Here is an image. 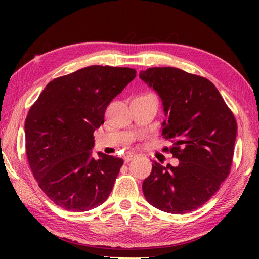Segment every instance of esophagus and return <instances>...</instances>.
<instances>
[{
    "instance_id": "obj_1",
    "label": "esophagus",
    "mask_w": 259,
    "mask_h": 259,
    "mask_svg": "<svg viewBox=\"0 0 259 259\" xmlns=\"http://www.w3.org/2000/svg\"><path fill=\"white\" fill-rule=\"evenodd\" d=\"M135 157H137L136 153H134V152H128V153H126V155L124 156V161H125V162H129V161L133 160V159H134Z\"/></svg>"
}]
</instances>
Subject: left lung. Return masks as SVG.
<instances>
[{
    "label": "left lung",
    "instance_id": "left-lung-1",
    "mask_svg": "<svg viewBox=\"0 0 259 259\" xmlns=\"http://www.w3.org/2000/svg\"><path fill=\"white\" fill-rule=\"evenodd\" d=\"M140 79L157 91L167 120L163 148L179 160L177 167L153 162L142 183L146 200L159 210L186 213L210 199L232 167L237 123L210 81L177 68H149Z\"/></svg>",
    "mask_w": 259,
    "mask_h": 259
}]
</instances>
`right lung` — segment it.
Here are the masks:
<instances>
[{
    "label": "right lung",
    "instance_id": "right-lung-1",
    "mask_svg": "<svg viewBox=\"0 0 259 259\" xmlns=\"http://www.w3.org/2000/svg\"><path fill=\"white\" fill-rule=\"evenodd\" d=\"M136 78L130 68L91 65L49 82L25 119L31 171L50 199L69 211L100 206L123 160L98 152L93 133L108 104Z\"/></svg>",
    "mask_w": 259,
    "mask_h": 259
}]
</instances>
